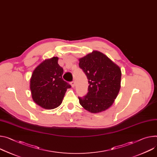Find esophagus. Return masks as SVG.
<instances>
[{
	"instance_id": "1",
	"label": "esophagus",
	"mask_w": 157,
	"mask_h": 157,
	"mask_svg": "<svg viewBox=\"0 0 157 157\" xmlns=\"http://www.w3.org/2000/svg\"><path fill=\"white\" fill-rule=\"evenodd\" d=\"M71 86H72L73 88H74L75 86V81H73L72 82H71Z\"/></svg>"
}]
</instances>
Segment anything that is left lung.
<instances>
[{
    "instance_id": "1",
    "label": "left lung",
    "mask_w": 157,
    "mask_h": 157,
    "mask_svg": "<svg viewBox=\"0 0 157 157\" xmlns=\"http://www.w3.org/2000/svg\"><path fill=\"white\" fill-rule=\"evenodd\" d=\"M79 61L90 84L87 94L78 98L80 105L92 113L106 110L115 101L121 88L120 67L98 51H93Z\"/></svg>"
}]
</instances>
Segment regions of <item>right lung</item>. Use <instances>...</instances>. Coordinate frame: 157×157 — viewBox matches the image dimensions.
Segmentation results:
<instances>
[{
    "mask_svg": "<svg viewBox=\"0 0 157 157\" xmlns=\"http://www.w3.org/2000/svg\"><path fill=\"white\" fill-rule=\"evenodd\" d=\"M58 57L45 59L34 70L30 79L33 101L40 107L52 109L58 107L71 85L63 80V69Z\"/></svg>",
    "mask_w": 157,
    "mask_h": 157,
    "instance_id": "1",
    "label": "right lung"
}]
</instances>
